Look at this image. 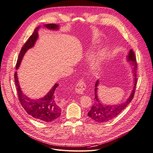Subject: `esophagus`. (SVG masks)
<instances>
[{
  "label": "esophagus",
  "mask_w": 153,
  "mask_h": 153,
  "mask_svg": "<svg viewBox=\"0 0 153 153\" xmlns=\"http://www.w3.org/2000/svg\"><path fill=\"white\" fill-rule=\"evenodd\" d=\"M86 84L85 83L83 82V80L80 79L78 82L76 83V86H75V91L78 93V94H83L85 90L86 89Z\"/></svg>",
  "instance_id": "34e87169"
}]
</instances>
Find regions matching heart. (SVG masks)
<instances>
[{"instance_id": "obj_1", "label": "heart", "mask_w": 153, "mask_h": 153, "mask_svg": "<svg viewBox=\"0 0 153 153\" xmlns=\"http://www.w3.org/2000/svg\"><path fill=\"white\" fill-rule=\"evenodd\" d=\"M104 56V54H100L95 59H94V60L93 62V63H92V66L94 67V68H97V67H99V65H100V61H101V59H102V57Z\"/></svg>"}]
</instances>
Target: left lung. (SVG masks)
Listing matches in <instances>:
<instances>
[{
    "instance_id": "8db88e82",
    "label": "left lung",
    "mask_w": 153,
    "mask_h": 153,
    "mask_svg": "<svg viewBox=\"0 0 153 153\" xmlns=\"http://www.w3.org/2000/svg\"><path fill=\"white\" fill-rule=\"evenodd\" d=\"M127 60L128 62H130L131 65L133 67V71L134 73V85L131 94L128 97L127 100L123 103L115 105L104 104L100 101V100H99L97 96V86H99V84H100V82H99V79L97 80L95 84L94 89L95 102L93 105L91 110L88 113V115L89 117L94 122L97 123H104L112 120L115 117L117 116L122 111H123L125 109V107L128 105V104H130V102L133 100L137 83V75L135 73L137 66L135 55H134V52L131 49L129 51L128 55L127 56Z\"/></svg>"
}]
</instances>
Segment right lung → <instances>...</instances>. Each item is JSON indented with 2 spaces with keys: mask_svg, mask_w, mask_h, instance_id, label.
<instances>
[{
  "mask_svg": "<svg viewBox=\"0 0 153 153\" xmlns=\"http://www.w3.org/2000/svg\"><path fill=\"white\" fill-rule=\"evenodd\" d=\"M44 26L49 30H57L59 29V25L56 24H46L44 25ZM39 28L40 26H38L34 30L32 35L22 47L16 64V69L20 67L26 52L34 46L38 38V32ZM14 77L19 101L27 113L40 122L49 123L54 122L59 119L61 114V101L55 96V90L59 85L58 84L56 83L52 88L51 90L44 97L37 100H33L23 93L18 79L16 71L15 73Z\"/></svg>",
  "mask_w": 153,
  "mask_h": 153,
  "instance_id": "add662e5",
  "label": "right lung"
}]
</instances>
